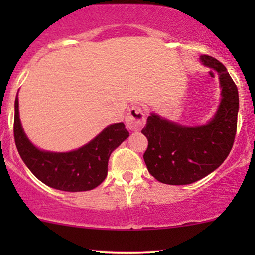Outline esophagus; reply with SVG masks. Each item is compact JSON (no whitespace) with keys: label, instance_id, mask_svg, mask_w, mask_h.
I'll return each mask as SVG.
<instances>
[{"label":"esophagus","instance_id":"1","mask_svg":"<svg viewBox=\"0 0 255 255\" xmlns=\"http://www.w3.org/2000/svg\"><path fill=\"white\" fill-rule=\"evenodd\" d=\"M146 121V114L144 109L139 105H133L128 111L127 116H126V126L129 128L130 130H139L141 129L142 126L145 125Z\"/></svg>","mask_w":255,"mask_h":255}]
</instances>
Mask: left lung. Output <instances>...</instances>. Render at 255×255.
I'll return each mask as SVG.
<instances>
[{
	"label": "left lung",
	"mask_w": 255,
	"mask_h": 255,
	"mask_svg": "<svg viewBox=\"0 0 255 255\" xmlns=\"http://www.w3.org/2000/svg\"><path fill=\"white\" fill-rule=\"evenodd\" d=\"M201 62L219 74L222 101L215 118L207 125L184 127L152 114L141 130L148 140L146 166L162 183L197 182L216 170L233 148L238 128V87L224 64L215 57L203 55Z\"/></svg>",
	"instance_id": "8db88e82"
}]
</instances>
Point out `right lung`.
I'll return each mask as SVG.
<instances>
[{
	"label": "right lung",
	"mask_w": 255,
	"mask_h": 255,
	"mask_svg": "<svg viewBox=\"0 0 255 255\" xmlns=\"http://www.w3.org/2000/svg\"><path fill=\"white\" fill-rule=\"evenodd\" d=\"M129 136L122 122L110 125L92 141L77 151L52 153L38 150L22 130L19 101L15 99L14 139L20 157L32 174L46 186L64 192L96 188L105 180L111 152Z\"/></svg>",
	"instance_id": "add662e5"
}]
</instances>
